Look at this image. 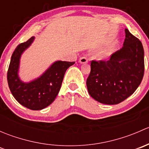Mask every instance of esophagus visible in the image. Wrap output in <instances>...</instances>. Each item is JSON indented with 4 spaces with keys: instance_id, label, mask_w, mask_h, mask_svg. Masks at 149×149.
Masks as SVG:
<instances>
[{
    "instance_id": "1",
    "label": "esophagus",
    "mask_w": 149,
    "mask_h": 149,
    "mask_svg": "<svg viewBox=\"0 0 149 149\" xmlns=\"http://www.w3.org/2000/svg\"><path fill=\"white\" fill-rule=\"evenodd\" d=\"M79 62L81 64H86L88 63V59H87L86 57H81V58L79 59Z\"/></svg>"
}]
</instances>
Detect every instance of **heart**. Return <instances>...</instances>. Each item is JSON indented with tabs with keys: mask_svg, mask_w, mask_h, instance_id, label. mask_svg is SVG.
Returning <instances> with one entry per match:
<instances>
[{
	"mask_svg": "<svg viewBox=\"0 0 149 149\" xmlns=\"http://www.w3.org/2000/svg\"><path fill=\"white\" fill-rule=\"evenodd\" d=\"M107 56H108L107 54H105V53L100 54V55H98V56H97V58L100 60H102V59H105Z\"/></svg>",
	"mask_w": 149,
	"mask_h": 149,
	"instance_id": "1",
	"label": "heart"
}]
</instances>
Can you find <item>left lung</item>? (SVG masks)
<instances>
[{
    "instance_id": "obj_1",
    "label": "left lung",
    "mask_w": 149,
    "mask_h": 149,
    "mask_svg": "<svg viewBox=\"0 0 149 149\" xmlns=\"http://www.w3.org/2000/svg\"><path fill=\"white\" fill-rule=\"evenodd\" d=\"M123 47L107 61H91L86 80L88 94L96 101L117 104L135 92L144 73L142 43L128 29H125Z\"/></svg>"
}]
</instances>
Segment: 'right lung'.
<instances>
[{"label": "right lung", "mask_w": 149, "mask_h": 149, "mask_svg": "<svg viewBox=\"0 0 149 149\" xmlns=\"http://www.w3.org/2000/svg\"><path fill=\"white\" fill-rule=\"evenodd\" d=\"M34 39L31 37L16 47L10 58L7 80L10 92L18 102L31 110H41L53 102L61 89L66 70L75 62L56 61L39 77L24 81L19 76L21 58Z\"/></svg>", "instance_id": "add662e5"}]
</instances>
